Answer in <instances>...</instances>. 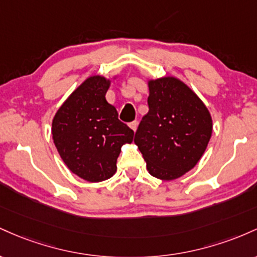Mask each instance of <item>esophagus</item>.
<instances>
[{
	"instance_id": "obj_1",
	"label": "esophagus",
	"mask_w": 257,
	"mask_h": 257,
	"mask_svg": "<svg viewBox=\"0 0 257 257\" xmlns=\"http://www.w3.org/2000/svg\"><path fill=\"white\" fill-rule=\"evenodd\" d=\"M137 125H138V122H137V121H132V122H130L128 123V126H130V128H131L132 130V131H136V130H137Z\"/></svg>"
}]
</instances>
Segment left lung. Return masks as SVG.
Returning a JSON list of instances; mask_svg holds the SVG:
<instances>
[{"label":"left lung","mask_w":257,"mask_h":257,"mask_svg":"<svg viewBox=\"0 0 257 257\" xmlns=\"http://www.w3.org/2000/svg\"><path fill=\"white\" fill-rule=\"evenodd\" d=\"M149 111L141 120L135 143L147 170L171 181L198 164L212 134V119L201 99L174 76L149 80Z\"/></svg>","instance_id":"left-lung-1"}]
</instances>
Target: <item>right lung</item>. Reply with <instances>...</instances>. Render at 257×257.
Wrapping results in <instances>:
<instances>
[{"mask_svg":"<svg viewBox=\"0 0 257 257\" xmlns=\"http://www.w3.org/2000/svg\"><path fill=\"white\" fill-rule=\"evenodd\" d=\"M110 80L86 79L58 109L52 137L60 158L73 174L88 182H102L116 172L121 147L132 143L134 131L117 119L105 93Z\"/></svg>","mask_w":257,"mask_h":257,"instance_id":"right-lung-1","label":"right lung"}]
</instances>
